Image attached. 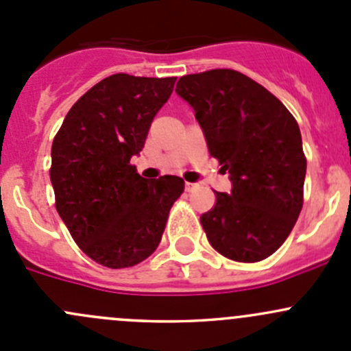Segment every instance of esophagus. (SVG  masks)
<instances>
[{
    "mask_svg": "<svg viewBox=\"0 0 351 351\" xmlns=\"http://www.w3.org/2000/svg\"><path fill=\"white\" fill-rule=\"evenodd\" d=\"M197 186H198L197 183H190V182L185 183V190H186V192H192V190H195Z\"/></svg>",
    "mask_w": 351,
    "mask_h": 351,
    "instance_id": "1",
    "label": "esophagus"
}]
</instances>
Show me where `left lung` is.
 <instances>
[{
    "label": "left lung",
    "mask_w": 351,
    "mask_h": 351,
    "mask_svg": "<svg viewBox=\"0 0 351 351\" xmlns=\"http://www.w3.org/2000/svg\"><path fill=\"white\" fill-rule=\"evenodd\" d=\"M176 93L195 110L208 153L231 175V192H215L200 217L208 243L229 260H265L289 238L304 204L307 161L297 120L234 69L186 74Z\"/></svg>",
    "instance_id": "left-lung-1"
}]
</instances>
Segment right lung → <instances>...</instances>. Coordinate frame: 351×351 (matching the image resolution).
<instances>
[{
    "mask_svg": "<svg viewBox=\"0 0 351 351\" xmlns=\"http://www.w3.org/2000/svg\"><path fill=\"white\" fill-rule=\"evenodd\" d=\"M175 81L105 77L71 107L52 143L56 208L81 251L107 268L134 267L154 253L185 189L180 176L149 182L130 165Z\"/></svg>",
    "mask_w": 351,
    "mask_h": 351,
    "instance_id": "right-lung-1",
    "label": "right lung"
}]
</instances>
